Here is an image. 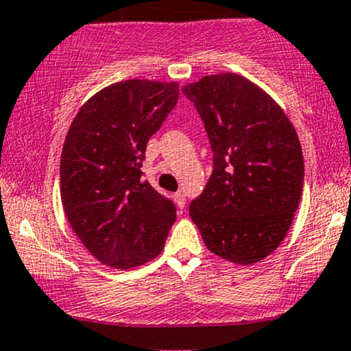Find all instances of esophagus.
Listing matches in <instances>:
<instances>
[{
	"label": "esophagus",
	"mask_w": 351,
	"mask_h": 351,
	"mask_svg": "<svg viewBox=\"0 0 351 351\" xmlns=\"http://www.w3.org/2000/svg\"><path fill=\"white\" fill-rule=\"evenodd\" d=\"M173 199H175V203L178 204V208L183 209L184 204H186V196H184L183 191H176L175 195H173Z\"/></svg>",
	"instance_id": "obj_1"
}]
</instances>
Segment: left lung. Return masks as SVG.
I'll use <instances>...</instances> for the list:
<instances>
[{"label": "left lung", "mask_w": 351, "mask_h": 351, "mask_svg": "<svg viewBox=\"0 0 351 351\" xmlns=\"http://www.w3.org/2000/svg\"><path fill=\"white\" fill-rule=\"evenodd\" d=\"M203 120L213 173L189 216L211 252L254 264L291 228L304 186L295 128L267 94L239 74L204 75L183 87Z\"/></svg>", "instance_id": "1"}]
</instances>
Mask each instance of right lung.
Returning a JSON list of instances; mask_svg holds the SVG:
<instances>
[{"label":"right lung","instance_id":"right-lung-1","mask_svg":"<svg viewBox=\"0 0 351 351\" xmlns=\"http://www.w3.org/2000/svg\"><path fill=\"white\" fill-rule=\"evenodd\" d=\"M176 82L132 79L84 104L60 155V199L87 251L115 269L163 251L176 206L143 180L150 136L178 102Z\"/></svg>","mask_w":351,"mask_h":351}]
</instances>
